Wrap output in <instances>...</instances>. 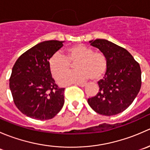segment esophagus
<instances>
[{
    "instance_id": "34e87169",
    "label": "esophagus",
    "mask_w": 150,
    "mask_h": 150,
    "mask_svg": "<svg viewBox=\"0 0 150 150\" xmlns=\"http://www.w3.org/2000/svg\"><path fill=\"white\" fill-rule=\"evenodd\" d=\"M76 85H78V86H81V87H84V86H86V84H85V83H77Z\"/></svg>"
}]
</instances>
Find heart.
<instances>
[{"label":"heart","mask_w":150,"mask_h":150,"mask_svg":"<svg viewBox=\"0 0 150 150\" xmlns=\"http://www.w3.org/2000/svg\"><path fill=\"white\" fill-rule=\"evenodd\" d=\"M67 56L55 53L49 59L50 71L56 80L70 69L71 64L75 63L76 69L68 73L59 80L62 85L81 83L90 78L97 81L104 76L108 69V60L103 52L93 51L90 47L83 44L69 46L66 50Z\"/></svg>","instance_id":"b5f03b06"}]
</instances>
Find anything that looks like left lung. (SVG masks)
<instances>
[{"instance_id": "left-lung-1", "label": "left lung", "mask_w": 150, "mask_h": 150, "mask_svg": "<svg viewBox=\"0 0 150 150\" xmlns=\"http://www.w3.org/2000/svg\"><path fill=\"white\" fill-rule=\"evenodd\" d=\"M107 57L108 69L103 79L98 82L99 90L88 103L97 113L110 116L126 110L139 92L142 86L140 65L131 54L104 39L90 41Z\"/></svg>"}]
</instances>
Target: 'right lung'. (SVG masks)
I'll list each match as a JSON object with an SVG mask.
<instances>
[{
	"mask_svg": "<svg viewBox=\"0 0 150 150\" xmlns=\"http://www.w3.org/2000/svg\"><path fill=\"white\" fill-rule=\"evenodd\" d=\"M62 41L48 40L30 48L12 68L9 87L19 111L37 120L54 117L64 105V88L56 84L48 60L63 46Z\"/></svg>",
	"mask_w": 150,
	"mask_h": 150,
	"instance_id": "right-lung-1",
	"label": "right lung"
}]
</instances>
